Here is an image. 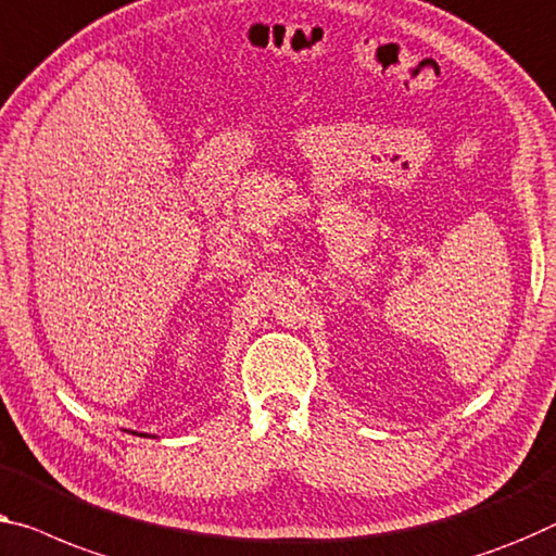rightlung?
<instances>
[{"label": "right lung", "mask_w": 556, "mask_h": 556, "mask_svg": "<svg viewBox=\"0 0 556 556\" xmlns=\"http://www.w3.org/2000/svg\"><path fill=\"white\" fill-rule=\"evenodd\" d=\"M131 434H137V432H131ZM139 437H147V434H139Z\"/></svg>", "instance_id": "add662e5"}]
</instances>
